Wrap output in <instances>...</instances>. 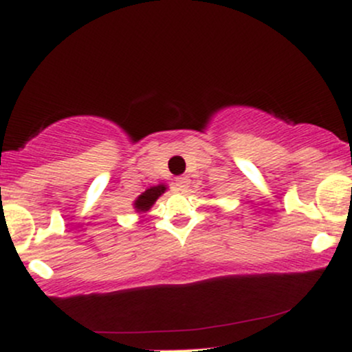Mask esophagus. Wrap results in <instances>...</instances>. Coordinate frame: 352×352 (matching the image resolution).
Instances as JSON below:
<instances>
[{
  "label": "esophagus",
  "mask_w": 352,
  "mask_h": 352,
  "mask_svg": "<svg viewBox=\"0 0 352 352\" xmlns=\"http://www.w3.org/2000/svg\"><path fill=\"white\" fill-rule=\"evenodd\" d=\"M188 177H179V179H175V190L177 192H185L188 188Z\"/></svg>",
  "instance_id": "1"
}]
</instances>
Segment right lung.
<instances>
[{"label":"right lung","mask_w":352,"mask_h":352,"mask_svg":"<svg viewBox=\"0 0 352 352\" xmlns=\"http://www.w3.org/2000/svg\"><path fill=\"white\" fill-rule=\"evenodd\" d=\"M164 192H165L164 185H159V187H152V188L145 190L142 195L135 200V204H134L135 208L139 210V212H145V210H148L152 207L153 201L159 199Z\"/></svg>","instance_id":"obj_1"}]
</instances>
